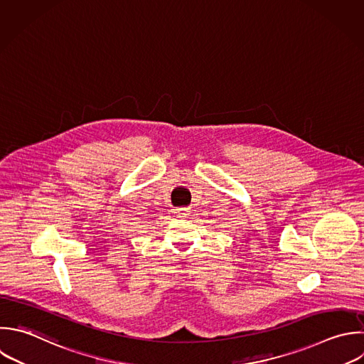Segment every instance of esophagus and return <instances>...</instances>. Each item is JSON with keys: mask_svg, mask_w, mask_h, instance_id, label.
<instances>
[{"mask_svg": "<svg viewBox=\"0 0 364 364\" xmlns=\"http://www.w3.org/2000/svg\"><path fill=\"white\" fill-rule=\"evenodd\" d=\"M178 215H179V218H186L189 215V209H179Z\"/></svg>", "mask_w": 364, "mask_h": 364, "instance_id": "1", "label": "esophagus"}]
</instances>
